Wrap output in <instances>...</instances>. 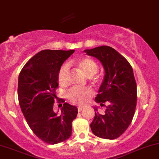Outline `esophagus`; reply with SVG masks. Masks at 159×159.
I'll list each match as a JSON object with an SVG mask.
<instances>
[{
  "label": "esophagus",
  "instance_id": "obj_1",
  "mask_svg": "<svg viewBox=\"0 0 159 159\" xmlns=\"http://www.w3.org/2000/svg\"><path fill=\"white\" fill-rule=\"evenodd\" d=\"M85 109V106H78V111H82L83 109Z\"/></svg>",
  "mask_w": 159,
  "mask_h": 159
}]
</instances>
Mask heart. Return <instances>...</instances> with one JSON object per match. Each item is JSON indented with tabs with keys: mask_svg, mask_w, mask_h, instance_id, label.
I'll use <instances>...</instances> for the list:
<instances>
[{
	"mask_svg": "<svg viewBox=\"0 0 159 159\" xmlns=\"http://www.w3.org/2000/svg\"><path fill=\"white\" fill-rule=\"evenodd\" d=\"M78 67L88 76H92L97 73V63L90 58H81L77 62ZM58 82L62 86H66L69 81V66L66 63L60 67L58 71ZM68 98L72 102L84 105L93 96V90L88 88H74L68 92Z\"/></svg>",
	"mask_w": 159,
	"mask_h": 159,
	"instance_id": "obj_1",
	"label": "heart"
}]
</instances>
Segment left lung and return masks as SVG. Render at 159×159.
Returning <instances> with one entry per match:
<instances>
[{
  "label": "left lung",
  "instance_id": "obj_1",
  "mask_svg": "<svg viewBox=\"0 0 159 159\" xmlns=\"http://www.w3.org/2000/svg\"><path fill=\"white\" fill-rule=\"evenodd\" d=\"M95 57L103 66L105 75L95 101L100 105L108 102L103 115L94 106L95 116L90 124L94 135L114 139L120 137L131 123L137 106V84L128 61L109 46L84 50Z\"/></svg>",
  "mask_w": 159,
  "mask_h": 159
}]
</instances>
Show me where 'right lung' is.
I'll use <instances>...</instances> for the list:
<instances>
[{"label":"right lung","instance_id":"add662e5","mask_svg":"<svg viewBox=\"0 0 159 159\" xmlns=\"http://www.w3.org/2000/svg\"><path fill=\"white\" fill-rule=\"evenodd\" d=\"M74 50H43L28 61L18 79L20 106L34 134L49 144H57L71 135V123L76 118V106L65 102L61 114L53 111L58 71Z\"/></svg>","mask_w":159,"mask_h":159}]
</instances>
